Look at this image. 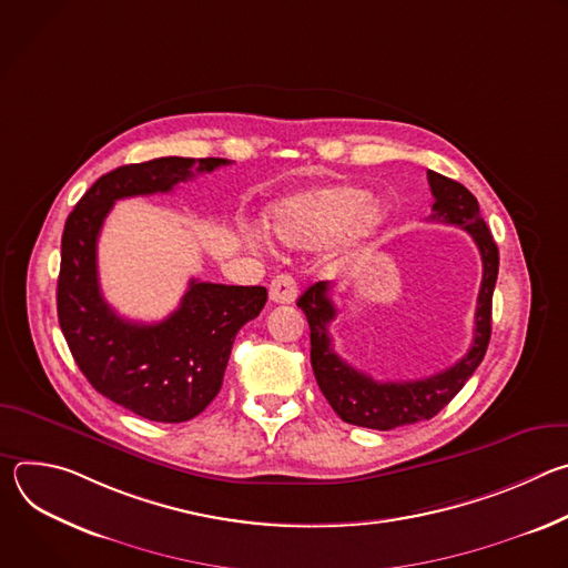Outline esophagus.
Returning a JSON list of instances; mask_svg holds the SVG:
<instances>
[{"label": "esophagus", "instance_id": "34e87169", "mask_svg": "<svg viewBox=\"0 0 568 568\" xmlns=\"http://www.w3.org/2000/svg\"><path fill=\"white\" fill-rule=\"evenodd\" d=\"M270 298L274 303H294L296 298V283L290 274H278L274 276L270 285Z\"/></svg>", "mask_w": 568, "mask_h": 568}]
</instances>
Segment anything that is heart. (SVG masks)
Here are the masks:
<instances>
[{"mask_svg": "<svg viewBox=\"0 0 568 568\" xmlns=\"http://www.w3.org/2000/svg\"><path fill=\"white\" fill-rule=\"evenodd\" d=\"M384 211L357 186H323L278 200L267 211V226L290 247H314L353 226L355 237L371 235Z\"/></svg>", "mask_w": 568, "mask_h": 568, "instance_id": "b5f03b06", "label": "heart"}]
</instances>
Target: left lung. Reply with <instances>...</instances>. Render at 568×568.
<instances>
[{"label": "left lung", "mask_w": 568, "mask_h": 568, "mask_svg": "<svg viewBox=\"0 0 568 568\" xmlns=\"http://www.w3.org/2000/svg\"><path fill=\"white\" fill-rule=\"evenodd\" d=\"M427 180L436 200L429 220L465 229L480 252L483 281L474 314V339L465 357L436 375L409 382H377L346 364L333 348V339L328 335V326L337 318V307L328 296L333 283L318 281L310 285L298 296L296 305L305 312L310 323L312 371L321 393L326 395L335 414L348 425L388 432L434 418L465 386L490 344L493 294L499 274L497 242L480 217L476 197L463 184L434 171L427 173Z\"/></svg>", "instance_id": "1"}]
</instances>
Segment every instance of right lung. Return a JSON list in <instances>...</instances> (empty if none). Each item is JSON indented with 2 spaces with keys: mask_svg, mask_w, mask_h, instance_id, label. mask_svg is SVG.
<instances>
[{
  "mask_svg": "<svg viewBox=\"0 0 568 568\" xmlns=\"http://www.w3.org/2000/svg\"><path fill=\"white\" fill-rule=\"evenodd\" d=\"M229 159L159 156L121 166L80 197L62 231L58 321L90 384L119 407L154 423H186L217 395L233 339L267 301L261 285L191 281L180 307L159 323L119 316L101 294L97 242L116 200L169 193Z\"/></svg>",
  "mask_w": 568,
  "mask_h": 568,
  "instance_id": "1",
  "label": "right lung"
}]
</instances>
